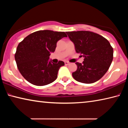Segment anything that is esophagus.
Returning <instances> with one entry per match:
<instances>
[{
    "label": "esophagus",
    "mask_w": 128,
    "mask_h": 128,
    "mask_svg": "<svg viewBox=\"0 0 128 128\" xmlns=\"http://www.w3.org/2000/svg\"><path fill=\"white\" fill-rule=\"evenodd\" d=\"M64 63H65V65H66V66H67V65L70 64V62H65Z\"/></svg>",
    "instance_id": "34e87169"
}]
</instances>
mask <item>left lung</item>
Masks as SVG:
<instances>
[{
  "label": "left lung",
  "instance_id": "left-lung-1",
  "mask_svg": "<svg viewBox=\"0 0 128 128\" xmlns=\"http://www.w3.org/2000/svg\"><path fill=\"white\" fill-rule=\"evenodd\" d=\"M75 50L84 58L76 62L78 69L72 76L78 82L91 84L100 80L108 71L113 58V49L103 36L87 31L66 32Z\"/></svg>",
  "mask_w": 128,
  "mask_h": 128
}]
</instances>
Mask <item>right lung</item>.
<instances>
[{"label":"right lung","mask_w":128,"mask_h":128,"mask_svg":"<svg viewBox=\"0 0 128 128\" xmlns=\"http://www.w3.org/2000/svg\"><path fill=\"white\" fill-rule=\"evenodd\" d=\"M67 37L64 32L50 30L36 31L25 38L19 44L15 54L17 66L23 78L37 86L54 82L64 62L54 63L50 56L54 52L58 40Z\"/></svg>","instance_id":"1"}]
</instances>
